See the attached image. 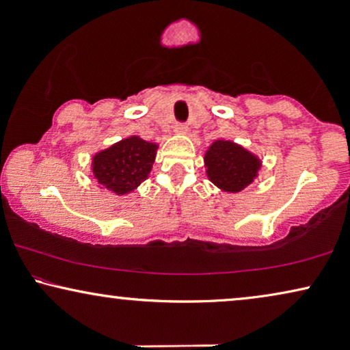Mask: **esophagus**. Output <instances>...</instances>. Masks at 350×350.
I'll use <instances>...</instances> for the list:
<instances>
[{
  "label": "esophagus",
  "instance_id": "obj_1",
  "mask_svg": "<svg viewBox=\"0 0 350 350\" xmlns=\"http://www.w3.org/2000/svg\"><path fill=\"white\" fill-rule=\"evenodd\" d=\"M174 131H175L176 135H185V133L188 132V127H186L185 124L176 122V124H175V127H174Z\"/></svg>",
  "mask_w": 350,
  "mask_h": 350
}]
</instances>
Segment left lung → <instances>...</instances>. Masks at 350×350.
I'll list each match as a JSON object with an SVG mask.
<instances>
[{"label":"left lung","instance_id":"left-lung-1","mask_svg":"<svg viewBox=\"0 0 350 350\" xmlns=\"http://www.w3.org/2000/svg\"><path fill=\"white\" fill-rule=\"evenodd\" d=\"M207 178L224 193H241L261 169V159L231 140H215L205 151Z\"/></svg>","mask_w":350,"mask_h":350}]
</instances>
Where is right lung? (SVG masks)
<instances>
[{"label":"right lung","mask_w":350,"mask_h":350,"mask_svg":"<svg viewBox=\"0 0 350 350\" xmlns=\"http://www.w3.org/2000/svg\"><path fill=\"white\" fill-rule=\"evenodd\" d=\"M156 143L131 135L92 157V175L97 183L118 196L132 193L150 175L156 159Z\"/></svg>","instance_id":"add662e5"}]
</instances>
